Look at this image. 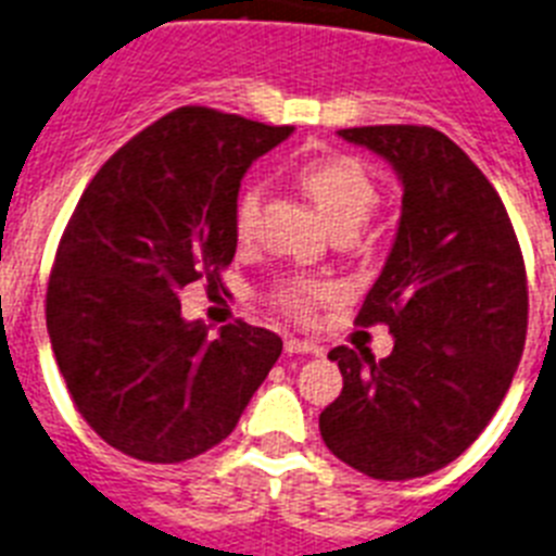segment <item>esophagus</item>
Here are the masks:
<instances>
[{"mask_svg": "<svg viewBox=\"0 0 556 556\" xmlns=\"http://www.w3.org/2000/svg\"><path fill=\"white\" fill-rule=\"evenodd\" d=\"M286 351L288 354H319V345H314V342H308V340H296V337H291V340H286Z\"/></svg>", "mask_w": 556, "mask_h": 556, "instance_id": "obj_1", "label": "esophagus"}]
</instances>
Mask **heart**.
Listing matches in <instances>:
<instances>
[{
	"label": "heart",
	"instance_id": "b5f03b06",
	"mask_svg": "<svg viewBox=\"0 0 556 556\" xmlns=\"http://www.w3.org/2000/svg\"><path fill=\"white\" fill-rule=\"evenodd\" d=\"M302 191L317 205L323 219L333 233L337 231H359L368 214L377 205V182L365 170L363 162L345 153H328V156H314L296 170ZM256 207H260V188L245 185L237 197L233 207V228L237 237H245L254 223ZM333 293L331 286L314 282V279H291L277 291V302L293 317H311L317 302L328 300Z\"/></svg>",
	"mask_w": 556,
	"mask_h": 556
}]
</instances>
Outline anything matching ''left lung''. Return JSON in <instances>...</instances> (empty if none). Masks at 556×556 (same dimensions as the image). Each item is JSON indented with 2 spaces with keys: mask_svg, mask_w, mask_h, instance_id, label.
Segmentation results:
<instances>
[{
  "mask_svg": "<svg viewBox=\"0 0 556 556\" xmlns=\"http://www.w3.org/2000/svg\"><path fill=\"white\" fill-rule=\"evenodd\" d=\"M394 168V245L356 323H386L394 351L333 349L342 391L319 414L333 457L374 480H410L463 454L497 414L528 325L522 254L503 200L426 125L337 130Z\"/></svg>",
  "mask_w": 556,
  "mask_h": 556,
  "instance_id": "left-lung-1",
  "label": "left lung"
}]
</instances>
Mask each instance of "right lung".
Segmentation results:
<instances>
[{
  "label": "right lung",
  "instance_id": "obj_1",
  "mask_svg": "<svg viewBox=\"0 0 556 556\" xmlns=\"http://www.w3.org/2000/svg\"><path fill=\"white\" fill-rule=\"evenodd\" d=\"M293 128L179 108L122 146L85 188L48 282V333L76 408L108 445L182 463L237 428L282 354L237 323L207 340L179 291L219 286L237 254L239 185Z\"/></svg>",
  "mask_w": 556,
  "mask_h": 556
}]
</instances>
